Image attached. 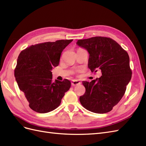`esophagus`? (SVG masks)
Segmentation results:
<instances>
[{"label": "esophagus", "mask_w": 146, "mask_h": 146, "mask_svg": "<svg viewBox=\"0 0 146 146\" xmlns=\"http://www.w3.org/2000/svg\"><path fill=\"white\" fill-rule=\"evenodd\" d=\"M81 84V82L78 80H73L72 82V85L73 86H75L79 85Z\"/></svg>", "instance_id": "obj_1"}]
</instances>
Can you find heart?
Segmentation results:
<instances>
[{
	"label": "heart",
	"mask_w": 146,
	"mask_h": 146,
	"mask_svg": "<svg viewBox=\"0 0 146 146\" xmlns=\"http://www.w3.org/2000/svg\"><path fill=\"white\" fill-rule=\"evenodd\" d=\"M82 70V69H79V70H78V72H81V71Z\"/></svg>",
	"instance_id": "heart-1"
}]
</instances>
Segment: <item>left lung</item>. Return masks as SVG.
Instances as JSON below:
<instances>
[{"label":"left lung","instance_id":"8db88e82","mask_svg":"<svg viewBox=\"0 0 146 146\" xmlns=\"http://www.w3.org/2000/svg\"><path fill=\"white\" fill-rule=\"evenodd\" d=\"M77 44L89 52V68L102 72L95 80L83 81L86 92L80 96V103L94 113H107L121 99L131 78L129 55L110 37H92L78 40Z\"/></svg>","mask_w":146,"mask_h":146}]
</instances>
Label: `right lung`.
Wrapping results in <instances>:
<instances>
[{"instance_id": "1", "label": "right lung", "mask_w": 146, "mask_h": 146, "mask_svg": "<svg viewBox=\"0 0 146 146\" xmlns=\"http://www.w3.org/2000/svg\"><path fill=\"white\" fill-rule=\"evenodd\" d=\"M73 39L58 40L32 45L18 55L15 77L31 109L47 113L60 106L71 82L52 81L51 70L57 66L63 50Z\"/></svg>"}]
</instances>
